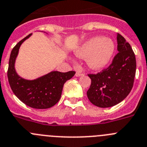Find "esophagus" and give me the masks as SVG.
Here are the masks:
<instances>
[{"label": "esophagus", "instance_id": "obj_1", "mask_svg": "<svg viewBox=\"0 0 147 147\" xmlns=\"http://www.w3.org/2000/svg\"><path fill=\"white\" fill-rule=\"evenodd\" d=\"M83 75H84V74H83V73H82V72H78H78H76V74H75V75H76L77 77H80V76H83Z\"/></svg>", "mask_w": 147, "mask_h": 147}]
</instances>
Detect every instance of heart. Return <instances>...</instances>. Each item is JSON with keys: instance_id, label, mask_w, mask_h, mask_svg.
Returning a JSON list of instances; mask_svg holds the SVG:
<instances>
[{"instance_id": "b5f03b06", "label": "heart", "mask_w": 147, "mask_h": 147, "mask_svg": "<svg viewBox=\"0 0 147 147\" xmlns=\"http://www.w3.org/2000/svg\"><path fill=\"white\" fill-rule=\"evenodd\" d=\"M113 52L114 45L111 39L97 36L84 42L75 54L83 59L88 58V65L94 69H100L109 63Z\"/></svg>"}]
</instances>
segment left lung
I'll return each instance as SVG.
<instances>
[{
    "instance_id": "obj_1",
    "label": "left lung",
    "mask_w": 147,
    "mask_h": 147,
    "mask_svg": "<svg viewBox=\"0 0 147 147\" xmlns=\"http://www.w3.org/2000/svg\"><path fill=\"white\" fill-rule=\"evenodd\" d=\"M117 51L107 68L96 74H88L92 83L87 96L93 105L108 108L119 103L129 94L136 71L135 53L130 45L117 34Z\"/></svg>"
}]
</instances>
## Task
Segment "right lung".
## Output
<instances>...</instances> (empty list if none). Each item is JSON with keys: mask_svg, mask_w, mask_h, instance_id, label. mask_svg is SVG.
<instances>
[{"mask_svg": "<svg viewBox=\"0 0 147 147\" xmlns=\"http://www.w3.org/2000/svg\"><path fill=\"white\" fill-rule=\"evenodd\" d=\"M31 35L20 41L12 49L9 58L7 76L13 93L28 106L46 109L55 105L61 96L64 84L75 75V71L60 72L53 71L34 80L22 78L16 73L14 61L21 44Z\"/></svg>", "mask_w": 147, "mask_h": 147, "instance_id": "right-lung-1", "label": "right lung"}]
</instances>
